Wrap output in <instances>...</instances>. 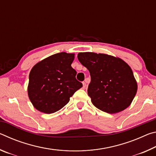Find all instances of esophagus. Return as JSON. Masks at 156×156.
<instances>
[{
  "label": "esophagus",
  "instance_id": "1",
  "mask_svg": "<svg viewBox=\"0 0 156 156\" xmlns=\"http://www.w3.org/2000/svg\"><path fill=\"white\" fill-rule=\"evenodd\" d=\"M87 88V83L86 82H83V89H85Z\"/></svg>",
  "mask_w": 156,
  "mask_h": 156
}]
</instances>
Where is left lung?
<instances>
[{"label": "left lung", "instance_id": "obj_1", "mask_svg": "<svg viewBox=\"0 0 156 156\" xmlns=\"http://www.w3.org/2000/svg\"><path fill=\"white\" fill-rule=\"evenodd\" d=\"M78 59L90 73L87 92L95 107L116 113L131 105L138 84L131 67L124 60L93 52L79 53Z\"/></svg>", "mask_w": 156, "mask_h": 156}]
</instances>
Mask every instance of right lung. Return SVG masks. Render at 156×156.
<instances>
[{"instance_id": "obj_1", "label": "right lung", "mask_w": 156, "mask_h": 156, "mask_svg": "<svg viewBox=\"0 0 156 156\" xmlns=\"http://www.w3.org/2000/svg\"><path fill=\"white\" fill-rule=\"evenodd\" d=\"M74 54L58 53L34 66L29 76L28 96L34 107L44 113L57 112L83 87L72 67Z\"/></svg>"}]
</instances>
